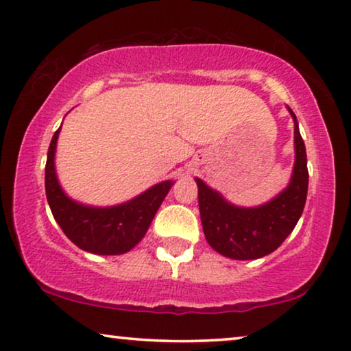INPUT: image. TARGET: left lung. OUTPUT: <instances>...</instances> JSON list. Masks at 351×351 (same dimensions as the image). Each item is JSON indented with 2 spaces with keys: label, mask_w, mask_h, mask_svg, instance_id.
Masks as SVG:
<instances>
[{
  "label": "left lung",
  "mask_w": 351,
  "mask_h": 351,
  "mask_svg": "<svg viewBox=\"0 0 351 351\" xmlns=\"http://www.w3.org/2000/svg\"><path fill=\"white\" fill-rule=\"evenodd\" d=\"M294 119L295 162L287 189L276 198L257 208H239L228 203L219 191L195 179L198 184L201 223L209 246L234 261H252L268 256L282 244L304 213L308 191V169L304 138Z\"/></svg>",
  "instance_id": "obj_1"
}]
</instances>
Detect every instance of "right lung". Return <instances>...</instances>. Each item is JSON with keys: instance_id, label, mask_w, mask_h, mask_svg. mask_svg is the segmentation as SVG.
<instances>
[{"instance_id": "right-lung-1", "label": "right lung", "mask_w": 351, "mask_h": 351, "mask_svg": "<svg viewBox=\"0 0 351 351\" xmlns=\"http://www.w3.org/2000/svg\"><path fill=\"white\" fill-rule=\"evenodd\" d=\"M60 128L52 136L47 150L45 185L52 215L62 232L83 251L99 256H118L136 246L145 237L156 210L169 193L174 182L153 185L128 203L112 208H93L76 203L62 190L56 176V147Z\"/></svg>"}]
</instances>
